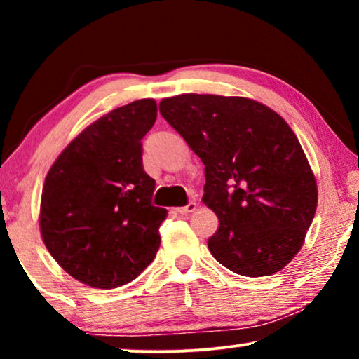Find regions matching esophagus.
Listing matches in <instances>:
<instances>
[{
	"instance_id": "esophagus-1",
	"label": "esophagus",
	"mask_w": 359,
	"mask_h": 359,
	"mask_svg": "<svg viewBox=\"0 0 359 359\" xmlns=\"http://www.w3.org/2000/svg\"><path fill=\"white\" fill-rule=\"evenodd\" d=\"M194 210H196V203H193V201H191V203L183 205V208L176 209V212L181 214V215H188V214H191V212H194Z\"/></svg>"
}]
</instances>
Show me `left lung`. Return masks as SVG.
Returning a JSON list of instances; mask_svg holds the SVG:
<instances>
[{"instance_id": "obj_1", "label": "left lung", "mask_w": 359, "mask_h": 359, "mask_svg": "<svg viewBox=\"0 0 359 359\" xmlns=\"http://www.w3.org/2000/svg\"><path fill=\"white\" fill-rule=\"evenodd\" d=\"M160 114L204 163V204L219 217L212 257L242 276H271L301 250L317 183L287 122L248 97L180 95Z\"/></svg>"}]
</instances>
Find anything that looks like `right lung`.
Here are the masks:
<instances>
[{
    "instance_id": "add662e5",
    "label": "right lung",
    "mask_w": 359,
    "mask_h": 359,
    "mask_svg": "<svg viewBox=\"0 0 359 359\" xmlns=\"http://www.w3.org/2000/svg\"><path fill=\"white\" fill-rule=\"evenodd\" d=\"M156 102L139 100L88 126L52 165L41 201V233L65 271L114 289L154 262L166 209L155 208V180L142 163V139Z\"/></svg>"
}]
</instances>
